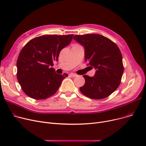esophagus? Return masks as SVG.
I'll return each instance as SVG.
<instances>
[{
	"instance_id": "obj_1",
	"label": "esophagus",
	"mask_w": 146,
	"mask_h": 146,
	"mask_svg": "<svg viewBox=\"0 0 146 146\" xmlns=\"http://www.w3.org/2000/svg\"><path fill=\"white\" fill-rule=\"evenodd\" d=\"M68 75H69V76H70V77H76V76H77V75L74 73H70Z\"/></svg>"
}]
</instances>
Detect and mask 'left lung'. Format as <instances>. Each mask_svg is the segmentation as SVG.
I'll list each match as a JSON object with an SVG mask.
<instances>
[{"mask_svg": "<svg viewBox=\"0 0 146 146\" xmlns=\"http://www.w3.org/2000/svg\"><path fill=\"white\" fill-rule=\"evenodd\" d=\"M85 48V61L96 69L94 77L83 75L85 83L80 88L87 97L102 99L110 96L120 85L124 67L121 52L116 44L103 35L93 34L74 36Z\"/></svg>", "mask_w": 146, "mask_h": 146, "instance_id": "8db88e82", "label": "left lung"}]
</instances>
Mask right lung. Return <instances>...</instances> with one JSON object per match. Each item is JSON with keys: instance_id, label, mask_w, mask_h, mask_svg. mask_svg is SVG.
Listing matches in <instances>:
<instances>
[{"instance_id": "1", "label": "right lung", "mask_w": 146, "mask_h": 146, "mask_svg": "<svg viewBox=\"0 0 146 146\" xmlns=\"http://www.w3.org/2000/svg\"><path fill=\"white\" fill-rule=\"evenodd\" d=\"M73 36V34L40 36L23 47L17 63V79L27 95L41 100L56 93L68 74H58L51 67L54 61H58L60 51L70 43Z\"/></svg>"}]
</instances>
